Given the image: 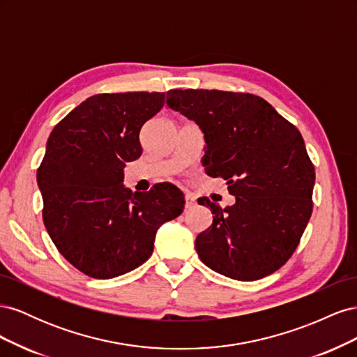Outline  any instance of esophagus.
I'll return each instance as SVG.
<instances>
[{"label": "esophagus", "mask_w": 357, "mask_h": 357, "mask_svg": "<svg viewBox=\"0 0 357 357\" xmlns=\"http://www.w3.org/2000/svg\"><path fill=\"white\" fill-rule=\"evenodd\" d=\"M186 208H192L197 205V198L192 195V193H186Z\"/></svg>", "instance_id": "obj_1"}]
</instances>
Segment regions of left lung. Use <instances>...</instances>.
Wrapping results in <instances>:
<instances>
[{
	"instance_id": "obj_1",
	"label": "left lung",
	"mask_w": 357,
	"mask_h": 357,
	"mask_svg": "<svg viewBox=\"0 0 357 357\" xmlns=\"http://www.w3.org/2000/svg\"><path fill=\"white\" fill-rule=\"evenodd\" d=\"M167 105L204 134L202 165L223 177L235 204H198L213 223L195 240L204 265L225 277L253 282L294 255L311 218L316 172L298 129L252 93L172 89Z\"/></svg>"
}]
</instances>
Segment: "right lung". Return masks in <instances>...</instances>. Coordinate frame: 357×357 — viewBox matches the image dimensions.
I'll return each mask as SVG.
<instances>
[{"label":"right lung","instance_id":"obj_1","mask_svg":"<svg viewBox=\"0 0 357 357\" xmlns=\"http://www.w3.org/2000/svg\"><path fill=\"white\" fill-rule=\"evenodd\" d=\"M164 104V92L93 95L50 132L37 171L43 220L59 253L86 275L107 280L143 265L158 229L185 208L169 183L149 192L123 185L125 164L143 153L139 131Z\"/></svg>","mask_w":357,"mask_h":357}]
</instances>
